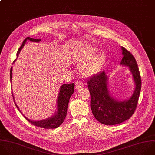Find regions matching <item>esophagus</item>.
Returning <instances> with one entry per match:
<instances>
[{
    "label": "esophagus",
    "instance_id": "1",
    "mask_svg": "<svg viewBox=\"0 0 155 155\" xmlns=\"http://www.w3.org/2000/svg\"><path fill=\"white\" fill-rule=\"evenodd\" d=\"M84 87V84L82 82H80V81H78V82H76V85H75V88L76 89H80L81 88H82Z\"/></svg>",
    "mask_w": 155,
    "mask_h": 155
}]
</instances>
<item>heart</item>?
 <instances>
[{"mask_svg": "<svg viewBox=\"0 0 155 155\" xmlns=\"http://www.w3.org/2000/svg\"><path fill=\"white\" fill-rule=\"evenodd\" d=\"M97 50L95 48H90L80 52L73 58V61L76 64H81L90 58L81 67V72L87 77L94 75L98 71L105 58V54L103 52H99L92 57Z\"/></svg>", "mask_w": 155, "mask_h": 155, "instance_id": "1", "label": "heart"}]
</instances>
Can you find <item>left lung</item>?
I'll list each match as a JSON object with an SVG mask.
<instances>
[{"label":"left lung","instance_id":"1","mask_svg":"<svg viewBox=\"0 0 155 155\" xmlns=\"http://www.w3.org/2000/svg\"><path fill=\"white\" fill-rule=\"evenodd\" d=\"M121 49L123 57L120 65L128 67L134 83V89L130 98L119 100L112 95L109 88V77L104 71L92 76L87 82L92 113L99 122L106 125L120 124L131 117L136 108L141 89L140 73L134 57L125 48Z\"/></svg>","mask_w":155,"mask_h":155}]
</instances>
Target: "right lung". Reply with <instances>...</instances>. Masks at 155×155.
Segmentation results:
<instances>
[{
  "instance_id": "obj_1",
  "label": "right lung",
  "mask_w": 155,
  "mask_h": 155,
  "mask_svg": "<svg viewBox=\"0 0 155 155\" xmlns=\"http://www.w3.org/2000/svg\"><path fill=\"white\" fill-rule=\"evenodd\" d=\"M28 40L32 42H36L38 43L41 41L40 39H34L30 37H27L22 43V45L19 48V49L18 51L17 52V57L21 51V50L24 47L25 43L26 41ZM17 58H16L13 64L15 62ZM12 68L13 67H12L11 70H10V81L12 82ZM74 84L71 83V84H64L63 85H61L60 86V90H59V93L58 95L57 98V107L55 109V111L54 113V114L51 116L47 118L39 120V121H34V120H31L27 118L22 113V112L19 110L18 106H17L15 100L13 96V94L12 92V95L13 98L14 100L15 104L18 110L21 112V113L22 114V115L24 117V118L29 121L30 123H32V125L37 126L40 128H43L45 129H54L59 126L61 125V123H62L66 117L67 115V108H68V103L70 101V98L71 96L73 95L74 93Z\"/></svg>"
}]
</instances>
